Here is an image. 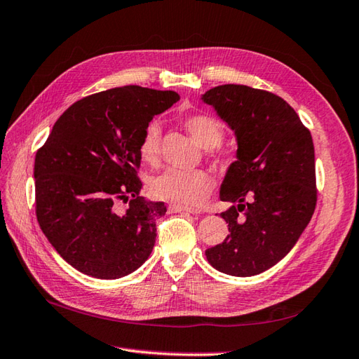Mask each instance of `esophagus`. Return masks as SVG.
I'll return each mask as SVG.
<instances>
[{
	"label": "esophagus",
	"instance_id": "obj_1",
	"mask_svg": "<svg viewBox=\"0 0 359 359\" xmlns=\"http://www.w3.org/2000/svg\"><path fill=\"white\" fill-rule=\"evenodd\" d=\"M168 211L170 212H187V214H194L193 210H189V208H183L179 205H170L168 206Z\"/></svg>",
	"mask_w": 359,
	"mask_h": 359
}]
</instances>
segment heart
Returning <instances> with one entry per match:
<instances>
[{
	"mask_svg": "<svg viewBox=\"0 0 359 359\" xmlns=\"http://www.w3.org/2000/svg\"><path fill=\"white\" fill-rule=\"evenodd\" d=\"M188 133L203 148L219 147L224 139L223 125L211 116L194 114L183 122ZM161 127L156 122L147 125L139 142V156L148 165H156L161 161ZM151 194L183 208H197L205 203L212 189V177L203 170H166L161 176L153 179Z\"/></svg>",
	"mask_w": 359,
	"mask_h": 359,
	"instance_id": "b5f03b06",
	"label": "heart"
}]
</instances>
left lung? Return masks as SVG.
Masks as SVG:
<instances>
[{
	"label": "left lung",
	"mask_w": 359,
	"mask_h": 359,
	"mask_svg": "<svg viewBox=\"0 0 359 359\" xmlns=\"http://www.w3.org/2000/svg\"><path fill=\"white\" fill-rule=\"evenodd\" d=\"M203 101L237 136V161L220 188L229 234L205 251L217 271L251 277L277 264L303 234L316 206L311 131L285 99L271 91L224 84Z\"/></svg>",
	"instance_id": "obj_1"
}]
</instances>
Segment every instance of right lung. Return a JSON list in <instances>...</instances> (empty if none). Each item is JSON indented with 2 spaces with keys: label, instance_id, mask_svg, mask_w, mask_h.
I'll list each match as a JSON object with an SVG mask.
<instances>
[{
  "label": "right lung",
  "instance_id": "obj_1",
  "mask_svg": "<svg viewBox=\"0 0 359 359\" xmlns=\"http://www.w3.org/2000/svg\"><path fill=\"white\" fill-rule=\"evenodd\" d=\"M179 99L176 91L139 86L86 96L61 114L36 151V219L74 269L114 280L151 254L166 206L140 196L139 142L149 121ZM121 201L129 203L125 212Z\"/></svg>",
  "mask_w": 359,
  "mask_h": 359
}]
</instances>
